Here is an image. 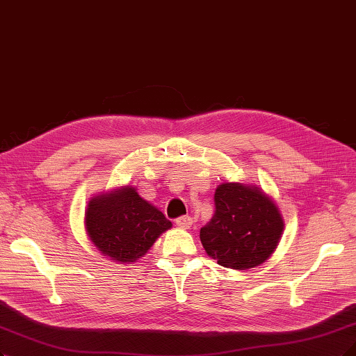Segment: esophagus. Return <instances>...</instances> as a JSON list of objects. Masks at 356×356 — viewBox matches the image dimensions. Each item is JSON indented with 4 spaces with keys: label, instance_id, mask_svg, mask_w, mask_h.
I'll list each match as a JSON object with an SVG mask.
<instances>
[{
    "label": "esophagus",
    "instance_id": "obj_1",
    "mask_svg": "<svg viewBox=\"0 0 356 356\" xmlns=\"http://www.w3.org/2000/svg\"><path fill=\"white\" fill-rule=\"evenodd\" d=\"M176 225L181 229H191L192 225H193V218L189 217V216H183V217H179L176 220Z\"/></svg>",
    "mask_w": 356,
    "mask_h": 356
}]
</instances>
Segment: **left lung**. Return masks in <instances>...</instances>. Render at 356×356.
I'll use <instances>...</instances> for the list:
<instances>
[{
    "instance_id": "left-lung-1",
    "label": "left lung",
    "mask_w": 356,
    "mask_h": 356,
    "mask_svg": "<svg viewBox=\"0 0 356 356\" xmlns=\"http://www.w3.org/2000/svg\"><path fill=\"white\" fill-rule=\"evenodd\" d=\"M216 213L201 229L208 257L233 270L255 268L274 254L284 230L277 204L257 185L225 181L214 193Z\"/></svg>"
}]
</instances>
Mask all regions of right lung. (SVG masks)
I'll use <instances>...</instances> for the list:
<instances>
[{
  "label": "right lung",
  "instance_id": "1",
  "mask_svg": "<svg viewBox=\"0 0 356 356\" xmlns=\"http://www.w3.org/2000/svg\"><path fill=\"white\" fill-rule=\"evenodd\" d=\"M171 221L143 200L135 186H122L92 196L85 211V230L98 251L117 264L136 262Z\"/></svg>",
  "mask_w": 356,
  "mask_h": 356
}]
</instances>
